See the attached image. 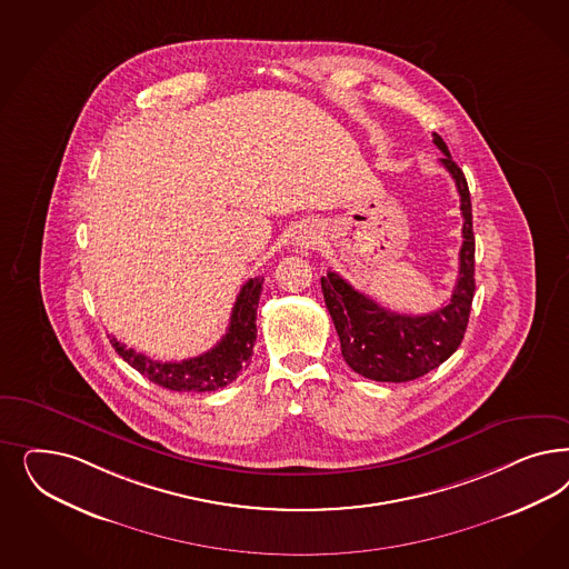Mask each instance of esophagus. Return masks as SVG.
Instances as JSON below:
<instances>
[{"instance_id": "esophagus-1", "label": "esophagus", "mask_w": 569, "mask_h": 569, "mask_svg": "<svg viewBox=\"0 0 569 569\" xmlns=\"http://www.w3.org/2000/svg\"><path fill=\"white\" fill-rule=\"evenodd\" d=\"M316 240H318V237H316L313 230H301V232H297V237H295V247H299V249H310Z\"/></svg>"}]
</instances>
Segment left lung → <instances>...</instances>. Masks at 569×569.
Segmentation results:
<instances>
[{
	"label": "left lung",
	"instance_id": "left-lung-1",
	"mask_svg": "<svg viewBox=\"0 0 569 569\" xmlns=\"http://www.w3.org/2000/svg\"><path fill=\"white\" fill-rule=\"evenodd\" d=\"M433 144L443 152L441 166L455 178L462 211V247L459 253V278L448 306L425 316L389 312L367 295L356 291L337 272L320 278L325 303L341 341V353L358 375L403 383L419 379L440 367L465 337L473 293H476V237L471 194L465 173L450 157L441 136L433 133Z\"/></svg>",
	"mask_w": 569,
	"mask_h": 569
}]
</instances>
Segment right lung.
Listing matches in <instances>:
<instances>
[{
    "mask_svg": "<svg viewBox=\"0 0 569 569\" xmlns=\"http://www.w3.org/2000/svg\"><path fill=\"white\" fill-rule=\"evenodd\" d=\"M263 278H251L242 284L237 303L230 316L228 332L221 337L216 348L204 351L197 358H188L182 362H159L136 349L126 348L114 337L110 339L114 351L144 375L152 383L167 387L171 391H216L230 386L240 375V370L249 367L253 346L257 339V303L261 295Z\"/></svg>",
    "mask_w": 569,
    "mask_h": 569,
    "instance_id": "obj_1",
    "label": "right lung"
}]
</instances>
